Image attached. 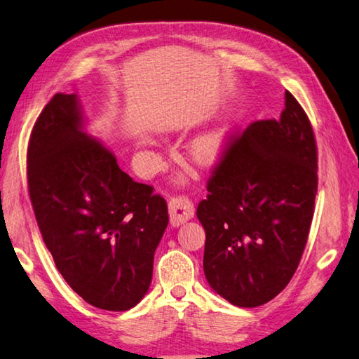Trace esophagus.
<instances>
[{
    "label": "esophagus",
    "mask_w": 359,
    "mask_h": 359,
    "mask_svg": "<svg viewBox=\"0 0 359 359\" xmlns=\"http://www.w3.org/2000/svg\"><path fill=\"white\" fill-rule=\"evenodd\" d=\"M193 214H195V206H193L190 198H187L184 195L170 198L169 201L170 225L179 226L182 224H185L187 220H190L193 217Z\"/></svg>",
    "instance_id": "esophagus-1"
}]
</instances>
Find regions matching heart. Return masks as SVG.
Listing matches in <instances>:
<instances>
[{
    "mask_svg": "<svg viewBox=\"0 0 359 359\" xmlns=\"http://www.w3.org/2000/svg\"><path fill=\"white\" fill-rule=\"evenodd\" d=\"M222 145H224V137H222L220 133H210L203 135V137H200L193 144L191 158L198 164L208 166V164L214 163L219 158Z\"/></svg>",
    "mask_w": 359,
    "mask_h": 359,
    "instance_id": "obj_1",
    "label": "heart"
}]
</instances>
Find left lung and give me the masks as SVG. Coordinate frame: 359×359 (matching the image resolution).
<instances>
[{"mask_svg":"<svg viewBox=\"0 0 359 359\" xmlns=\"http://www.w3.org/2000/svg\"><path fill=\"white\" fill-rule=\"evenodd\" d=\"M280 119H260L229 142L196 215L206 231L204 275L236 306L254 309L291 281L318 190L310 119L286 90Z\"/></svg>","mask_w":359,"mask_h":359,"instance_id":"8db88e82","label":"left lung"}]
</instances>
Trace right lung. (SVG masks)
Masks as SVG:
<instances>
[{
    "instance_id": "obj_1",
    "label": "right lung",
    "mask_w": 359,
    "mask_h": 359,
    "mask_svg": "<svg viewBox=\"0 0 359 359\" xmlns=\"http://www.w3.org/2000/svg\"><path fill=\"white\" fill-rule=\"evenodd\" d=\"M27 177L39 231L68 286L100 310L137 305L150 287L168 204L84 133L76 94H55L38 116Z\"/></svg>"
}]
</instances>
